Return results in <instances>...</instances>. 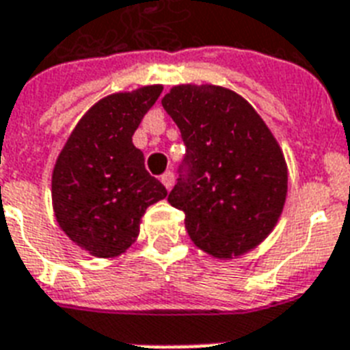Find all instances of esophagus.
<instances>
[{"mask_svg":"<svg viewBox=\"0 0 350 350\" xmlns=\"http://www.w3.org/2000/svg\"><path fill=\"white\" fill-rule=\"evenodd\" d=\"M161 183L165 185V189H167V190L172 189V185H174V174H172L170 170H167L165 174L161 176Z\"/></svg>","mask_w":350,"mask_h":350,"instance_id":"1","label":"esophagus"}]
</instances>
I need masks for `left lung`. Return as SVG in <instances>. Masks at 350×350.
I'll return each instance as SVG.
<instances>
[{"label":"left lung","mask_w":350,"mask_h":350,"mask_svg":"<svg viewBox=\"0 0 350 350\" xmlns=\"http://www.w3.org/2000/svg\"><path fill=\"white\" fill-rule=\"evenodd\" d=\"M161 106L187 147L169 203L198 248L232 258L262 243L282 214L288 167L257 111L232 90L174 86Z\"/></svg>","instance_id":"8db88e82"}]
</instances>
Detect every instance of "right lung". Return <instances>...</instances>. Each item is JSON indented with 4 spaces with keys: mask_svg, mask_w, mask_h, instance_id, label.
Returning a JSON list of instances; mask_svg holds the SVG:
<instances>
[{
    "mask_svg": "<svg viewBox=\"0 0 350 350\" xmlns=\"http://www.w3.org/2000/svg\"><path fill=\"white\" fill-rule=\"evenodd\" d=\"M163 86H144L98 100L82 116L52 174L55 219L64 234L95 257L124 254L140 234L147 206L167 196L133 146L142 118Z\"/></svg>",
    "mask_w": 350,
    "mask_h": 350,
    "instance_id": "add662e5",
    "label": "right lung"
}]
</instances>
